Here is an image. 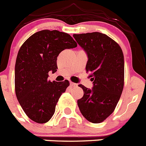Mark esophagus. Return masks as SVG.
Segmentation results:
<instances>
[{"label":"esophagus","instance_id":"34e87169","mask_svg":"<svg viewBox=\"0 0 146 146\" xmlns=\"http://www.w3.org/2000/svg\"><path fill=\"white\" fill-rule=\"evenodd\" d=\"M70 84L71 86H77V84H76V83L70 82Z\"/></svg>","mask_w":146,"mask_h":146}]
</instances>
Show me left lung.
<instances>
[{"instance_id":"8db88e82","label":"left lung","mask_w":146,"mask_h":146,"mask_svg":"<svg viewBox=\"0 0 146 146\" xmlns=\"http://www.w3.org/2000/svg\"><path fill=\"white\" fill-rule=\"evenodd\" d=\"M75 40L88 57L86 73L93 87L82 88L84 96L78 100V108L89 121L98 124L113 112L124 88V54L119 44L107 35L94 32L74 34Z\"/></svg>"}]
</instances>
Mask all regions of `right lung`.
I'll return each instance as SVG.
<instances>
[{"label": "right lung", "mask_w": 146, "mask_h": 146, "mask_svg": "<svg viewBox=\"0 0 146 146\" xmlns=\"http://www.w3.org/2000/svg\"><path fill=\"white\" fill-rule=\"evenodd\" d=\"M77 44L69 34L44 30L35 33L19 48L15 64V92L23 111L31 120L44 124L50 120L61 94L70 84L47 78L57 71L59 54Z\"/></svg>", "instance_id": "right-lung-1"}]
</instances>
